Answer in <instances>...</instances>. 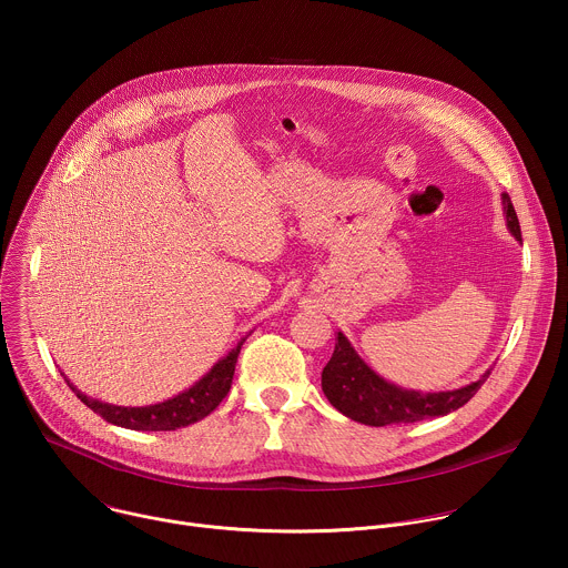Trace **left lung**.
I'll list each match as a JSON object with an SVG mask.
<instances>
[{
  "label": "left lung",
  "mask_w": 568,
  "mask_h": 568,
  "mask_svg": "<svg viewBox=\"0 0 568 568\" xmlns=\"http://www.w3.org/2000/svg\"><path fill=\"white\" fill-rule=\"evenodd\" d=\"M504 213L508 229L517 240H521L519 220L515 213V206L510 202V195L504 193ZM490 371L480 379L456 388V390H443V393H418L397 388L375 375L353 351L348 339L339 333L335 353L331 362L321 373V388L331 399L333 407L344 414L346 418L371 425V427H386V425H409L425 418L447 416L456 409H460L465 402H469L480 384L488 379Z\"/></svg>",
  "instance_id": "1"
}]
</instances>
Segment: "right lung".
Instances as JSON below:
<instances>
[{
    "instance_id": "obj_1",
    "label": "right lung",
    "mask_w": 568,
    "mask_h": 568,
    "mask_svg": "<svg viewBox=\"0 0 568 568\" xmlns=\"http://www.w3.org/2000/svg\"><path fill=\"white\" fill-rule=\"evenodd\" d=\"M242 344H245V339H240V344L224 359H220L195 386L166 402L150 404V407H114V404L92 399L85 393L75 390V386H71L69 379L67 384L80 402H85L94 414H99L112 425L134 432H175L180 427H189L206 418L224 399L233 382V371Z\"/></svg>"
}]
</instances>
